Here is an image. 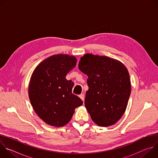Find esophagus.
Listing matches in <instances>:
<instances>
[{"label": "esophagus", "instance_id": "esophagus-1", "mask_svg": "<svg viewBox=\"0 0 158 158\" xmlns=\"http://www.w3.org/2000/svg\"><path fill=\"white\" fill-rule=\"evenodd\" d=\"M79 98L82 100V101H84V94H81L79 96Z\"/></svg>", "mask_w": 158, "mask_h": 158}]
</instances>
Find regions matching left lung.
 Segmentation results:
<instances>
[{
	"label": "left lung",
	"instance_id": "obj_1",
	"mask_svg": "<svg viewBox=\"0 0 158 158\" xmlns=\"http://www.w3.org/2000/svg\"><path fill=\"white\" fill-rule=\"evenodd\" d=\"M79 69L88 76L85 106L92 120L100 126L114 125L124 114L131 94L126 66L113 58L86 54Z\"/></svg>",
	"mask_w": 158,
	"mask_h": 158
}]
</instances>
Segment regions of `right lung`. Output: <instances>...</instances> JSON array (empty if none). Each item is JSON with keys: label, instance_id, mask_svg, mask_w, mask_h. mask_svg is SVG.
<instances>
[{"label": "right lung", "instance_id": "obj_1", "mask_svg": "<svg viewBox=\"0 0 158 158\" xmlns=\"http://www.w3.org/2000/svg\"><path fill=\"white\" fill-rule=\"evenodd\" d=\"M76 57L56 54L42 61L33 71L29 97L37 116L46 124L62 127L68 123L82 101L72 93L74 82L65 76L74 68Z\"/></svg>", "mask_w": 158, "mask_h": 158}]
</instances>
